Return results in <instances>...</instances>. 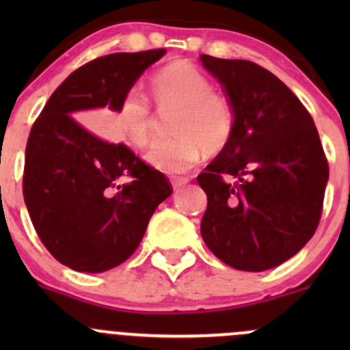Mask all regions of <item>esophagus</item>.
Instances as JSON below:
<instances>
[{
	"label": "esophagus",
	"instance_id": "esophagus-1",
	"mask_svg": "<svg viewBox=\"0 0 350 350\" xmlns=\"http://www.w3.org/2000/svg\"><path fill=\"white\" fill-rule=\"evenodd\" d=\"M188 181H189L188 178H172L171 179V185H172V188H174L176 191H178V189H181L183 186L188 185Z\"/></svg>",
	"mask_w": 350,
	"mask_h": 350
}]
</instances>
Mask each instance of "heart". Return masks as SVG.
Segmentation results:
<instances>
[{"mask_svg":"<svg viewBox=\"0 0 350 350\" xmlns=\"http://www.w3.org/2000/svg\"><path fill=\"white\" fill-rule=\"evenodd\" d=\"M154 100L162 113L174 111L171 140L155 144L146 154L150 165L167 174H183L206 154L227 147L234 132L235 115L230 101L215 93L211 81L186 61L172 62L150 81ZM113 132L135 147L152 137L154 115L149 100L139 88L126 91L113 113Z\"/></svg>","mask_w":350,"mask_h":350,"instance_id":"b5f03b06","label":"heart"}]
</instances>
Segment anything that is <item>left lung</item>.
Wrapping results in <instances>:
<instances>
[{
    "mask_svg": "<svg viewBox=\"0 0 350 350\" xmlns=\"http://www.w3.org/2000/svg\"><path fill=\"white\" fill-rule=\"evenodd\" d=\"M200 61L235 115L227 147L198 176L208 198L201 237L234 269H273L319 227L328 181L319 132L295 93L264 67L204 54Z\"/></svg>",
    "mask_w": 350,
    "mask_h": 350,
    "instance_id": "8db88e82",
    "label": "left lung"
}]
</instances>
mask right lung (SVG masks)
<instances>
[{
    "instance_id": "right-lung-1",
    "label": "right lung",
    "mask_w": 350,
    "mask_h": 350,
    "mask_svg": "<svg viewBox=\"0 0 350 350\" xmlns=\"http://www.w3.org/2000/svg\"><path fill=\"white\" fill-rule=\"evenodd\" d=\"M165 49L116 52L74 70L52 93L30 130L23 198L42 243L79 273L125 262L142 241L155 208L172 195L169 179L123 144H109L75 120L115 111ZM129 177V183H120Z\"/></svg>"
}]
</instances>
